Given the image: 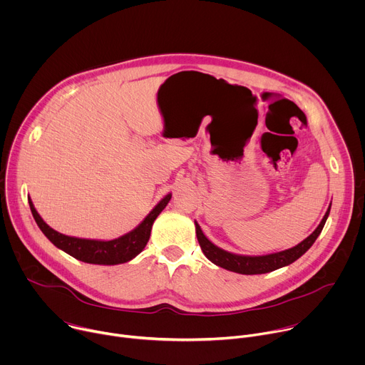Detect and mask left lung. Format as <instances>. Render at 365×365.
<instances>
[{"label":"left lung","instance_id":"obj_1","mask_svg":"<svg viewBox=\"0 0 365 365\" xmlns=\"http://www.w3.org/2000/svg\"><path fill=\"white\" fill-rule=\"evenodd\" d=\"M329 215V210L327 211L324 220L318 225V228L312 232L306 240H303L300 244L290 250H284L276 254H269V255H259V257H247V255H237L231 254L228 251H224L214 245L210 240H207L200 227L195 222L196 225V237L199 241V245L203 251V254L207 257V259L222 269H227L230 272H235L240 274H264L273 270H277L280 267L289 266L299 257H302L318 238V235L322 232V228L327 222V218Z\"/></svg>","mask_w":365,"mask_h":365}]
</instances>
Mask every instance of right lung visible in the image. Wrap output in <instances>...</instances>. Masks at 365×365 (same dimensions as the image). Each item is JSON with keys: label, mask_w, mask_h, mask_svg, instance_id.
<instances>
[{"label": "right lung", "mask_w": 365, "mask_h": 365, "mask_svg": "<svg viewBox=\"0 0 365 365\" xmlns=\"http://www.w3.org/2000/svg\"><path fill=\"white\" fill-rule=\"evenodd\" d=\"M170 197H172L170 193L168 196H165L135 230H133L131 232H128L117 240H111V241L82 240V238L63 235L55 230H51L40 218V215L34 210V205L30 199H29V203H30L31 214H33L38 228L58 248L63 250L65 252L71 254L76 259H81V262H83V263L111 266V264L127 263L144 250L145 244L148 242L154 220L158 218V215L165 210Z\"/></svg>", "instance_id": "add662e5"}]
</instances>
